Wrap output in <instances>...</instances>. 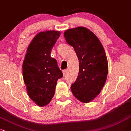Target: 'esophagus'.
I'll list each match as a JSON object with an SVG mask.
<instances>
[{
  "label": "esophagus",
  "instance_id": "1",
  "mask_svg": "<svg viewBox=\"0 0 131 131\" xmlns=\"http://www.w3.org/2000/svg\"><path fill=\"white\" fill-rule=\"evenodd\" d=\"M67 71H68L67 69H64V70H63V76L66 75Z\"/></svg>",
  "mask_w": 131,
  "mask_h": 131
}]
</instances>
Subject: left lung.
<instances>
[{"label": "left lung", "mask_w": 131, "mask_h": 131, "mask_svg": "<svg viewBox=\"0 0 131 131\" xmlns=\"http://www.w3.org/2000/svg\"><path fill=\"white\" fill-rule=\"evenodd\" d=\"M63 36L79 60V74L71 91L80 102H90L100 94L106 80L108 64L105 49L97 36L85 27L69 29Z\"/></svg>", "instance_id": "1"}]
</instances>
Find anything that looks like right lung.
I'll return each mask as SVG.
<instances>
[{
  "instance_id": "add662e5",
  "label": "right lung",
  "mask_w": 131,
  "mask_h": 131,
  "mask_svg": "<svg viewBox=\"0 0 131 131\" xmlns=\"http://www.w3.org/2000/svg\"><path fill=\"white\" fill-rule=\"evenodd\" d=\"M60 35L59 31H46L37 34L30 43L23 63V77L31 100L39 106L51 102L58 79L63 73L51 49Z\"/></svg>"
}]
</instances>
